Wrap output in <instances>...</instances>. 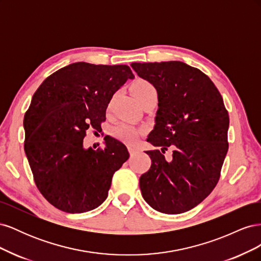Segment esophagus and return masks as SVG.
Segmentation results:
<instances>
[{"label":"esophagus","instance_id":"obj_1","mask_svg":"<svg viewBox=\"0 0 261 261\" xmlns=\"http://www.w3.org/2000/svg\"><path fill=\"white\" fill-rule=\"evenodd\" d=\"M128 151H129L130 155H134V154L137 153V152L139 151V149H138V148H136V147H132V146H129V147H128Z\"/></svg>","mask_w":261,"mask_h":261}]
</instances>
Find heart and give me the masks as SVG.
Instances as JSON below:
<instances>
[{
    "mask_svg": "<svg viewBox=\"0 0 261 261\" xmlns=\"http://www.w3.org/2000/svg\"><path fill=\"white\" fill-rule=\"evenodd\" d=\"M133 92L140 103H144L145 101L158 97V90L155 86L147 80L135 81L133 84ZM145 133V128L138 127V126L132 125L128 123H120L112 129V135L125 143H135V141Z\"/></svg>",
    "mask_w": 261,
    "mask_h": 261,
    "instance_id": "heart-1",
    "label": "heart"
}]
</instances>
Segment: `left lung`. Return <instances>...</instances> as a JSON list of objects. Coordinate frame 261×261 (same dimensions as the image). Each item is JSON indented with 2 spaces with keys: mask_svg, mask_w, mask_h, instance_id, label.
<instances>
[{
  "mask_svg": "<svg viewBox=\"0 0 261 261\" xmlns=\"http://www.w3.org/2000/svg\"><path fill=\"white\" fill-rule=\"evenodd\" d=\"M158 90L159 109L147 141L160 150L146 153L151 167L140 176L150 207L177 215L199 204L218 184L228 149L230 118L222 96L200 69L183 62L132 63ZM173 149L170 161L163 153Z\"/></svg>",
  "mask_w": 261,
  "mask_h": 261,
  "instance_id": "obj_1",
  "label": "left lung"
}]
</instances>
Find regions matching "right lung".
<instances>
[{
    "label": "right lung",
    "instance_id": "right-lung-1",
    "mask_svg": "<svg viewBox=\"0 0 261 261\" xmlns=\"http://www.w3.org/2000/svg\"><path fill=\"white\" fill-rule=\"evenodd\" d=\"M128 78L127 65L78 62L45 78L23 117L25 152L39 192L68 213L99 207L115 171L128 159L127 148L112 137L106 147L84 149L88 128L98 130L113 94Z\"/></svg>",
    "mask_w": 261,
    "mask_h": 261
}]
</instances>
